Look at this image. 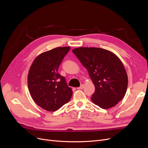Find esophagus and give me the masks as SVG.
I'll return each mask as SVG.
<instances>
[{
  "instance_id": "esophagus-1",
  "label": "esophagus",
  "mask_w": 148,
  "mask_h": 148,
  "mask_svg": "<svg viewBox=\"0 0 148 148\" xmlns=\"http://www.w3.org/2000/svg\"><path fill=\"white\" fill-rule=\"evenodd\" d=\"M83 87H84V85L82 84L80 85V86H79V87L77 88V89H82L83 88Z\"/></svg>"
}]
</instances>
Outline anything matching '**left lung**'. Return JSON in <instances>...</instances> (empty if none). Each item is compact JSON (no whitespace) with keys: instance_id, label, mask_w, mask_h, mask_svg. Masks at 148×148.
<instances>
[{"instance_id":"1","label":"left lung","mask_w":148,"mask_h":148,"mask_svg":"<svg viewBox=\"0 0 148 148\" xmlns=\"http://www.w3.org/2000/svg\"><path fill=\"white\" fill-rule=\"evenodd\" d=\"M72 52L86 69L95 86L91 99L107 109L115 106L127 92L128 77L122 61L115 53L98 47H78Z\"/></svg>"}]
</instances>
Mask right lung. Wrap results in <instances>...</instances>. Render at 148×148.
Instances as JSON below:
<instances>
[{
    "label": "right lung",
    "mask_w": 148,
    "mask_h": 148,
    "mask_svg": "<svg viewBox=\"0 0 148 148\" xmlns=\"http://www.w3.org/2000/svg\"><path fill=\"white\" fill-rule=\"evenodd\" d=\"M70 47H59L39 54L31 64L28 75L30 95L44 110L56 111L68 102L72 90L57 72Z\"/></svg>",
    "instance_id": "1"
}]
</instances>
